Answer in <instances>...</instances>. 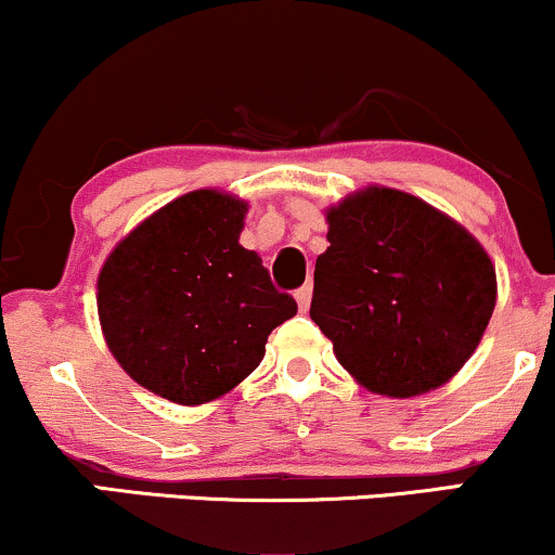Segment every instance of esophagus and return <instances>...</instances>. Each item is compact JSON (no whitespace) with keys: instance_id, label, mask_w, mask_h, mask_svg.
Here are the masks:
<instances>
[{"instance_id":"obj_1","label":"esophagus","mask_w":555,"mask_h":555,"mask_svg":"<svg viewBox=\"0 0 555 555\" xmlns=\"http://www.w3.org/2000/svg\"><path fill=\"white\" fill-rule=\"evenodd\" d=\"M295 299L299 305V310H308L310 308V299H313V284H302L295 292Z\"/></svg>"}]
</instances>
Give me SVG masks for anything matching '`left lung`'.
<instances>
[{
    "instance_id": "1",
    "label": "left lung",
    "mask_w": 555,
    "mask_h": 555,
    "mask_svg": "<svg viewBox=\"0 0 555 555\" xmlns=\"http://www.w3.org/2000/svg\"><path fill=\"white\" fill-rule=\"evenodd\" d=\"M310 318L367 391L417 397L473 358L495 269L473 234L420 197L365 188L328 208Z\"/></svg>"
}]
</instances>
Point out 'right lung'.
I'll list each match as a JSON object with an SVG mask.
<instances>
[{
  "instance_id": "right-lung-1",
  "label": "right lung",
  "mask_w": 555,
  "mask_h": 555,
  "mask_svg": "<svg viewBox=\"0 0 555 555\" xmlns=\"http://www.w3.org/2000/svg\"><path fill=\"white\" fill-rule=\"evenodd\" d=\"M247 203L193 190L132 229L99 273V321L122 371L175 404L224 397L297 313L240 245Z\"/></svg>"
}]
</instances>
